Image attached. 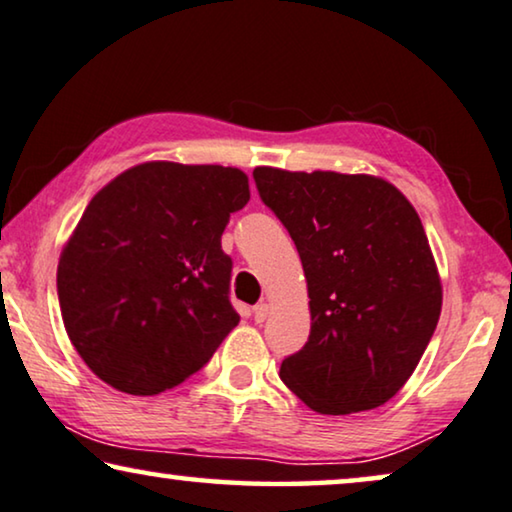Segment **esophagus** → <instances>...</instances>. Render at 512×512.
Segmentation results:
<instances>
[{
    "label": "esophagus",
    "instance_id": "34e87169",
    "mask_svg": "<svg viewBox=\"0 0 512 512\" xmlns=\"http://www.w3.org/2000/svg\"><path fill=\"white\" fill-rule=\"evenodd\" d=\"M268 314H270V305H268V302H261V305L254 307V321H256V323H263L265 318H268Z\"/></svg>",
    "mask_w": 512,
    "mask_h": 512
}]
</instances>
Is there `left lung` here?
I'll return each mask as SVG.
<instances>
[{"label": "left lung", "instance_id": "8db88e82", "mask_svg": "<svg viewBox=\"0 0 512 512\" xmlns=\"http://www.w3.org/2000/svg\"><path fill=\"white\" fill-rule=\"evenodd\" d=\"M254 180L298 247L309 293V339L281 362V381L325 416L385 404L441 316V277L416 207L374 175L258 166Z\"/></svg>", "mask_w": 512, "mask_h": 512}]
</instances>
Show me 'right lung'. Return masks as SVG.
Masks as SVG:
<instances>
[{"instance_id":"obj_1","label":"right lung","mask_w":512,"mask_h":512,"mask_svg":"<svg viewBox=\"0 0 512 512\" xmlns=\"http://www.w3.org/2000/svg\"><path fill=\"white\" fill-rule=\"evenodd\" d=\"M249 201L240 168L147 161L85 207L57 265L71 344L101 381L159 395L196 374L240 323L221 233Z\"/></svg>"}]
</instances>
